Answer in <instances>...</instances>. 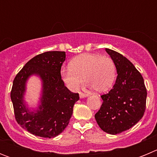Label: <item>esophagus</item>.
I'll return each instance as SVG.
<instances>
[{
    "mask_svg": "<svg viewBox=\"0 0 157 157\" xmlns=\"http://www.w3.org/2000/svg\"><path fill=\"white\" fill-rule=\"evenodd\" d=\"M79 97L81 98H86V97H88V94H84V93H80V94H79Z\"/></svg>",
    "mask_w": 157,
    "mask_h": 157,
    "instance_id": "obj_1",
    "label": "esophagus"
}]
</instances>
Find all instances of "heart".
<instances>
[{
    "instance_id": "obj_1",
    "label": "heart",
    "mask_w": 157,
    "mask_h": 157,
    "mask_svg": "<svg viewBox=\"0 0 157 157\" xmlns=\"http://www.w3.org/2000/svg\"><path fill=\"white\" fill-rule=\"evenodd\" d=\"M116 75V65L110 57L92 53L76 56L69 63V68L60 71L63 83L72 92L79 90L82 78L88 86L97 92H105L112 87Z\"/></svg>"
}]
</instances>
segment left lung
<instances>
[{
    "mask_svg": "<svg viewBox=\"0 0 157 157\" xmlns=\"http://www.w3.org/2000/svg\"><path fill=\"white\" fill-rule=\"evenodd\" d=\"M116 65L118 75L112 89L103 94L96 121L105 132L116 134L129 130L143 117L147 90L142 75L128 59L106 48Z\"/></svg>",
    "mask_w": 157,
    "mask_h": 157,
    "instance_id": "1",
    "label": "left lung"
}]
</instances>
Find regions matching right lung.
<instances>
[{
  "label": "right lung",
  "instance_id": "right-lung-1",
  "mask_svg": "<svg viewBox=\"0 0 157 157\" xmlns=\"http://www.w3.org/2000/svg\"><path fill=\"white\" fill-rule=\"evenodd\" d=\"M66 59L65 52L48 51L30 59L13 80L11 99L18 124L30 134L41 138H54L68 125L78 94L71 92L64 86L60 70ZM37 74L43 82L42 105L30 113L23 104L25 82L30 74Z\"/></svg>",
  "mask_w": 157,
  "mask_h": 157
}]
</instances>
